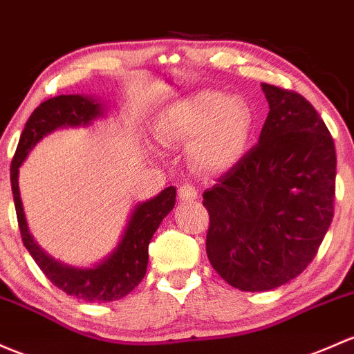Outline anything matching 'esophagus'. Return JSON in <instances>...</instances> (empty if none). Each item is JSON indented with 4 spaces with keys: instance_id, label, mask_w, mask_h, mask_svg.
I'll list each match as a JSON object with an SVG mask.
<instances>
[{
    "instance_id": "34e87169",
    "label": "esophagus",
    "mask_w": 354,
    "mask_h": 354,
    "mask_svg": "<svg viewBox=\"0 0 354 354\" xmlns=\"http://www.w3.org/2000/svg\"><path fill=\"white\" fill-rule=\"evenodd\" d=\"M178 196H180L183 202H193V200L198 196V189H196L193 185H181L178 188Z\"/></svg>"
}]
</instances>
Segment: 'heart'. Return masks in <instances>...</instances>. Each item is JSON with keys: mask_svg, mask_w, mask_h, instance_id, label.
I'll return each instance as SVG.
<instances>
[{"mask_svg": "<svg viewBox=\"0 0 354 354\" xmlns=\"http://www.w3.org/2000/svg\"><path fill=\"white\" fill-rule=\"evenodd\" d=\"M252 113L241 98L205 91L167 111L161 124L165 142H189L188 158L202 171H224L248 147Z\"/></svg>", "mask_w": 354, "mask_h": 354, "instance_id": "heart-1", "label": "heart"}]
</instances>
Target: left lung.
<instances>
[{
	"mask_svg": "<svg viewBox=\"0 0 354 354\" xmlns=\"http://www.w3.org/2000/svg\"><path fill=\"white\" fill-rule=\"evenodd\" d=\"M259 142L203 193L207 254L234 288L266 292L312 263L334 217L336 147L317 110L263 83Z\"/></svg>",
	"mask_w": 354,
	"mask_h": 354,
	"instance_id": "left-lung-1",
	"label": "left lung"
}]
</instances>
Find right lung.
Returning a JSON list of instances; mask_svg holds the SVG:
<instances>
[{
  "instance_id": "1",
  "label": "right lung",
  "mask_w": 354,
  "mask_h": 354,
  "mask_svg": "<svg viewBox=\"0 0 354 354\" xmlns=\"http://www.w3.org/2000/svg\"><path fill=\"white\" fill-rule=\"evenodd\" d=\"M102 115V105L95 100L80 95H61L40 103L25 124L17 152L11 161V192H13L15 210L18 227L25 248L35 259L42 273L62 292L84 302L105 304L129 295L142 281L147 271L149 243L158 230L162 218L173 210L176 188L167 187L156 198L140 203L133 210L132 217L113 254L98 266L88 270L69 268L49 258L33 243L25 222L24 207L18 189V167L27 158L30 149L35 146L46 133L64 125H86L93 118Z\"/></svg>"
}]
</instances>
